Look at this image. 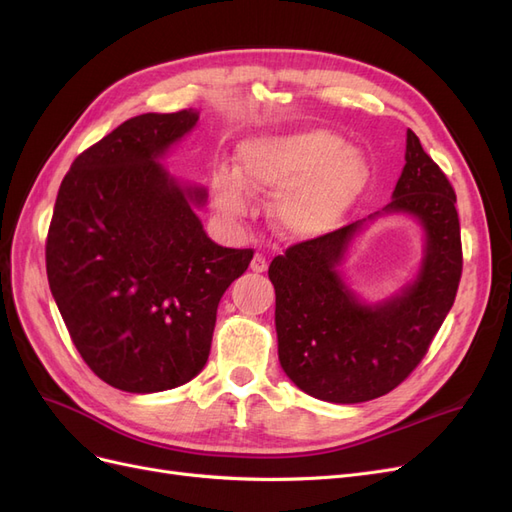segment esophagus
I'll return each instance as SVG.
<instances>
[{
	"label": "esophagus",
	"mask_w": 512,
	"mask_h": 512,
	"mask_svg": "<svg viewBox=\"0 0 512 512\" xmlns=\"http://www.w3.org/2000/svg\"><path fill=\"white\" fill-rule=\"evenodd\" d=\"M267 267H269V262H267V258L262 256V254H256V256L252 258V262H250V269H252L254 273H265Z\"/></svg>",
	"instance_id": "1"
}]
</instances>
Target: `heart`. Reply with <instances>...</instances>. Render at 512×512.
<instances>
[{"mask_svg": "<svg viewBox=\"0 0 512 512\" xmlns=\"http://www.w3.org/2000/svg\"><path fill=\"white\" fill-rule=\"evenodd\" d=\"M239 170L211 179L213 203L224 218L250 213L252 194H272L271 220L292 239H316L344 222L359 203L369 166L363 153L329 130L260 136L239 147Z\"/></svg>", "mask_w": 512, "mask_h": 512, "instance_id": "1", "label": "heart"}]
</instances>
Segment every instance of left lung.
<instances>
[{"label":"left lung","instance_id":"left-lung-1","mask_svg":"<svg viewBox=\"0 0 512 512\" xmlns=\"http://www.w3.org/2000/svg\"><path fill=\"white\" fill-rule=\"evenodd\" d=\"M455 203L451 181L408 130L406 166L389 205L273 258L277 354L301 391L331 404H361L391 393L423 361L461 280ZM384 212H408L422 222L426 256L408 289L389 302L365 306L336 267L355 232Z\"/></svg>","mask_w":512,"mask_h":512}]
</instances>
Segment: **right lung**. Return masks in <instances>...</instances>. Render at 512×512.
I'll return each instance as SVG.
<instances>
[{
	"mask_svg": "<svg viewBox=\"0 0 512 512\" xmlns=\"http://www.w3.org/2000/svg\"><path fill=\"white\" fill-rule=\"evenodd\" d=\"M198 113L123 121L76 158L59 185L46 275L72 342L94 374L128 393H158L205 367L215 314L254 250L213 243L158 162Z\"/></svg>",
	"mask_w": 512,
	"mask_h": 512,
	"instance_id": "obj_1",
	"label": "right lung"
}]
</instances>
